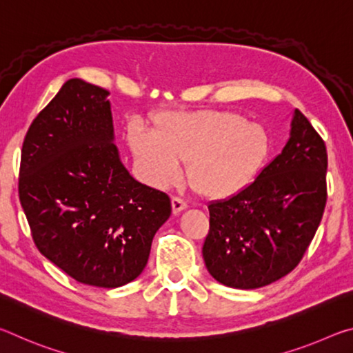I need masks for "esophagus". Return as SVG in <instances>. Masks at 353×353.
I'll list each match as a JSON object with an SVG mask.
<instances>
[{
	"label": "esophagus",
	"mask_w": 353,
	"mask_h": 353,
	"mask_svg": "<svg viewBox=\"0 0 353 353\" xmlns=\"http://www.w3.org/2000/svg\"><path fill=\"white\" fill-rule=\"evenodd\" d=\"M171 205H172V214H179L187 208V202H183L179 198H172L171 199Z\"/></svg>",
	"instance_id": "esophagus-1"
}]
</instances>
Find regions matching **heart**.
Here are the masks:
<instances>
[{
  "mask_svg": "<svg viewBox=\"0 0 353 353\" xmlns=\"http://www.w3.org/2000/svg\"><path fill=\"white\" fill-rule=\"evenodd\" d=\"M130 151L154 187L166 188L187 177L207 201H225L243 193L270 155V135L259 123L227 110L168 112L154 118V135L140 128L128 134Z\"/></svg>",
  "mask_w": 353,
  "mask_h": 353,
  "instance_id": "b5f03b06",
  "label": "heart"
}]
</instances>
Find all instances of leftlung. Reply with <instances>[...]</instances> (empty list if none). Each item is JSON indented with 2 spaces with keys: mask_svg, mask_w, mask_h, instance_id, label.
<instances>
[{
  "mask_svg": "<svg viewBox=\"0 0 353 353\" xmlns=\"http://www.w3.org/2000/svg\"><path fill=\"white\" fill-rule=\"evenodd\" d=\"M325 171V143L296 109L282 152L243 193L208 205L202 256L210 276L230 288L254 290L294 270L324 213Z\"/></svg>",
  "mask_w": 353,
  "mask_h": 353,
  "instance_id": "left-lung-1",
  "label": "left lung"
}]
</instances>
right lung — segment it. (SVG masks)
I'll return each instance as SVG.
<instances>
[{
  "label": "right lung",
  "mask_w": 353,
  "mask_h": 353,
  "mask_svg": "<svg viewBox=\"0 0 353 353\" xmlns=\"http://www.w3.org/2000/svg\"><path fill=\"white\" fill-rule=\"evenodd\" d=\"M109 92L70 79L23 141L19 193L37 249L79 283L118 288L145 270L171 214L123 165Z\"/></svg>",
  "instance_id": "add662e5"
}]
</instances>
